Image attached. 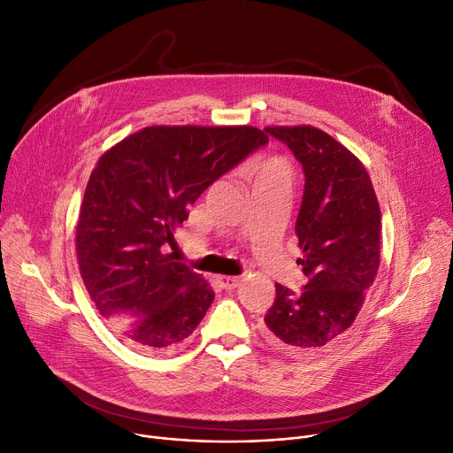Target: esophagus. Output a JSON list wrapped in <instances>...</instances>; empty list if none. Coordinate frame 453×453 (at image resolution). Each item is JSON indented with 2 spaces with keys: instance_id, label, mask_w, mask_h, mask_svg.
I'll return each mask as SVG.
<instances>
[{
  "instance_id": "esophagus-1",
  "label": "esophagus",
  "mask_w": 453,
  "mask_h": 453,
  "mask_svg": "<svg viewBox=\"0 0 453 453\" xmlns=\"http://www.w3.org/2000/svg\"><path fill=\"white\" fill-rule=\"evenodd\" d=\"M217 282L220 284V288L224 290H234L241 284V277H231V275H220L217 279Z\"/></svg>"
}]
</instances>
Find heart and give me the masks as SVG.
I'll use <instances>...</instances> for the list:
<instances>
[{"label":"heart","mask_w":453,"mask_h":453,"mask_svg":"<svg viewBox=\"0 0 453 453\" xmlns=\"http://www.w3.org/2000/svg\"><path fill=\"white\" fill-rule=\"evenodd\" d=\"M272 165H279V163L277 161H268L265 166H272Z\"/></svg>","instance_id":"heart-1"}]
</instances>
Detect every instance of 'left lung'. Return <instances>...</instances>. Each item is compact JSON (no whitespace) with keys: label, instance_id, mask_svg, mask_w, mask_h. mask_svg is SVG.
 <instances>
[{"label":"left lung","instance_id":"1","mask_svg":"<svg viewBox=\"0 0 453 453\" xmlns=\"http://www.w3.org/2000/svg\"><path fill=\"white\" fill-rule=\"evenodd\" d=\"M304 171L296 222L308 277L299 294L275 284L265 318L266 342L288 354L321 349L354 323L380 266V205L364 163L311 127H266Z\"/></svg>","mask_w":453,"mask_h":453}]
</instances>
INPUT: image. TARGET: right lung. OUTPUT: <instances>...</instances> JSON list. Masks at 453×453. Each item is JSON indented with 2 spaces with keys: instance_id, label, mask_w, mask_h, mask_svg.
<instances>
[{
  "instance_id": "obj_1",
  "label": "right lung",
  "mask_w": 453,
  "mask_h": 453,
  "mask_svg": "<svg viewBox=\"0 0 453 453\" xmlns=\"http://www.w3.org/2000/svg\"><path fill=\"white\" fill-rule=\"evenodd\" d=\"M255 127H147L106 150L89 176L75 231L84 287L128 343H183L214 299L166 244L203 190L265 147Z\"/></svg>"
}]
</instances>
